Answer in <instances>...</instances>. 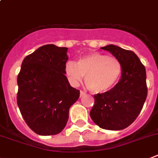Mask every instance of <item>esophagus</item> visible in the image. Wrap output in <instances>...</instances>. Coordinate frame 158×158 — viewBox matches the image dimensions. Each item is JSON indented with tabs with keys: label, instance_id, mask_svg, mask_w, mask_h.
<instances>
[{
	"label": "esophagus",
	"instance_id": "1",
	"mask_svg": "<svg viewBox=\"0 0 158 158\" xmlns=\"http://www.w3.org/2000/svg\"><path fill=\"white\" fill-rule=\"evenodd\" d=\"M85 92H84V91H82V90H81V92H80V96H81V98H82V97H84L85 95Z\"/></svg>",
	"mask_w": 158,
	"mask_h": 158
}]
</instances>
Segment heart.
Here are the masks:
<instances>
[{"label": "heart", "mask_w": 158, "mask_h": 158, "mask_svg": "<svg viewBox=\"0 0 158 158\" xmlns=\"http://www.w3.org/2000/svg\"><path fill=\"white\" fill-rule=\"evenodd\" d=\"M69 81L77 85L85 77L86 87L93 93L102 94L111 90L119 81L122 65L115 56L90 52L77 61H68L64 68Z\"/></svg>", "instance_id": "b5f03b06"}]
</instances>
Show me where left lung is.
<instances>
[{"mask_svg":"<svg viewBox=\"0 0 158 158\" xmlns=\"http://www.w3.org/2000/svg\"><path fill=\"white\" fill-rule=\"evenodd\" d=\"M121 61V79L114 88L94 95L90 117L96 125L108 130H121L135 121L147 97L145 66L133 51L114 44L102 47Z\"/></svg>","mask_w":158,"mask_h":158,"instance_id":"1","label":"left lung"}]
</instances>
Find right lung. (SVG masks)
<instances>
[{"mask_svg":"<svg viewBox=\"0 0 158 158\" xmlns=\"http://www.w3.org/2000/svg\"><path fill=\"white\" fill-rule=\"evenodd\" d=\"M68 48L45 44L28 55L17 77V101L23 118L42 136L62 131L69 108L80 97L65 77Z\"/></svg>","mask_w":158,"mask_h":158,"instance_id":"obj_1","label":"right lung"}]
</instances>
